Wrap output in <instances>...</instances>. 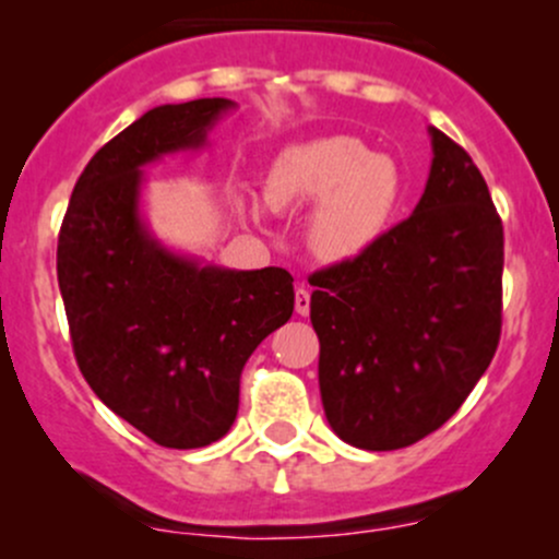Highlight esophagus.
Listing matches in <instances>:
<instances>
[{
    "instance_id": "esophagus-1",
    "label": "esophagus",
    "mask_w": 559,
    "mask_h": 559,
    "mask_svg": "<svg viewBox=\"0 0 559 559\" xmlns=\"http://www.w3.org/2000/svg\"><path fill=\"white\" fill-rule=\"evenodd\" d=\"M295 311L300 316H308L311 313V292H308V286H297L295 292Z\"/></svg>"
}]
</instances>
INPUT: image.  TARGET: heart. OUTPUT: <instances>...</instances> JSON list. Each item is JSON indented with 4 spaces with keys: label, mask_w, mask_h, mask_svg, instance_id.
I'll return each mask as SVG.
<instances>
[{
    "label": "heart",
    "mask_w": 559,
    "mask_h": 559,
    "mask_svg": "<svg viewBox=\"0 0 559 559\" xmlns=\"http://www.w3.org/2000/svg\"><path fill=\"white\" fill-rule=\"evenodd\" d=\"M405 194V178L386 154L352 134H321L286 145L270 162L262 197L273 211L308 216L306 238L316 257L341 262L370 248L386 233Z\"/></svg>",
    "instance_id": "heart-1"
}]
</instances>
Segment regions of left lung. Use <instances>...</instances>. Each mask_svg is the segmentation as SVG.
Instances as JSON below:
<instances>
[{
    "label": "left lung",
    "instance_id": "8db88e82",
    "mask_svg": "<svg viewBox=\"0 0 559 559\" xmlns=\"http://www.w3.org/2000/svg\"><path fill=\"white\" fill-rule=\"evenodd\" d=\"M430 138L414 213L308 278L326 421L368 452L411 447L452 419L503 324V224L467 151L436 127Z\"/></svg>",
    "mask_w": 559,
    "mask_h": 559
}]
</instances>
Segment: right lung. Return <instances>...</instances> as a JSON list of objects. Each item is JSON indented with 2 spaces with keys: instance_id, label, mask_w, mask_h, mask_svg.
Instances as JSON below:
<instances>
[{
  "instance_id": "1",
  "label": "right lung",
  "mask_w": 559,
  "mask_h": 559,
  "mask_svg": "<svg viewBox=\"0 0 559 559\" xmlns=\"http://www.w3.org/2000/svg\"><path fill=\"white\" fill-rule=\"evenodd\" d=\"M233 99L159 105L105 143L72 189L56 251L83 379L167 449L229 432L253 348L295 311L284 267L229 270L175 253L140 216L143 167L207 143Z\"/></svg>"
}]
</instances>
